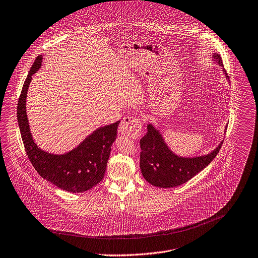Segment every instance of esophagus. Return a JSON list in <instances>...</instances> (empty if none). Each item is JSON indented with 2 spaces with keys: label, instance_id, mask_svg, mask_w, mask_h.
<instances>
[{
  "label": "esophagus",
  "instance_id": "1",
  "mask_svg": "<svg viewBox=\"0 0 258 258\" xmlns=\"http://www.w3.org/2000/svg\"><path fill=\"white\" fill-rule=\"evenodd\" d=\"M141 121L137 117H125L119 126V132L122 135L137 139L141 135Z\"/></svg>",
  "mask_w": 258,
  "mask_h": 258
}]
</instances>
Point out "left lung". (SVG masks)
Masks as SVG:
<instances>
[{
    "instance_id": "1",
    "label": "left lung",
    "mask_w": 258,
    "mask_h": 258,
    "mask_svg": "<svg viewBox=\"0 0 258 258\" xmlns=\"http://www.w3.org/2000/svg\"><path fill=\"white\" fill-rule=\"evenodd\" d=\"M212 58L213 61L222 67L226 79L229 80L225 69H223L220 54L214 53ZM222 144L223 140L213 151L205 155L179 156L169 149L159 130L152 124H148L147 133L140 140V169L142 175L149 183L158 187L178 186L207 167L218 154Z\"/></svg>"
}]
</instances>
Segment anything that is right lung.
<instances>
[{"instance_id": "add662e5", "label": "right lung", "mask_w": 258, "mask_h": 258, "mask_svg": "<svg viewBox=\"0 0 258 258\" xmlns=\"http://www.w3.org/2000/svg\"><path fill=\"white\" fill-rule=\"evenodd\" d=\"M41 64L42 55H39L26 78L18 101L17 119L26 153L39 175L57 187L71 192L89 190L104 177L120 121L98 128L76 148L63 154H53L39 148L30 131L26 97L32 76Z\"/></svg>"}]
</instances>
